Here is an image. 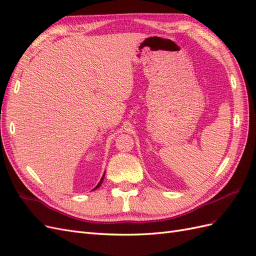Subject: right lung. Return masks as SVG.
<instances>
[{"instance_id":"1","label":"right lung","mask_w":256,"mask_h":256,"mask_svg":"<svg viewBox=\"0 0 256 256\" xmlns=\"http://www.w3.org/2000/svg\"><path fill=\"white\" fill-rule=\"evenodd\" d=\"M104 177H105V172H104V174H103V177H102V179L100 180V182H98V184L96 186V188H93V191H94V190H96V188H100V186L102 184V182H103V180H104Z\"/></svg>"}]
</instances>
